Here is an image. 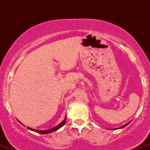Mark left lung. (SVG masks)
Here are the masks:
<instances>
[{
	"instance_id": "left-lung-1",
	"label": "left lung",
	"mask_w": 150,
	"mask_h": 150,
	"mask_svg": "<svg viewBox=\"0 0 150 150\" xmlns=\"http://www.w3.org/2000/svg\"><path fill=\"white\" fill-rule=\"evenodd\" d=\"M129 124V123H127V124H124V126H122L121 127H120V128H124V127H125L126 126H127V125H128V124Z\"/></svg>"
}]
</instances>
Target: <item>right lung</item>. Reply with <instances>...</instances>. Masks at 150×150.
I'll return each mask as SVG.
<instances>
[{
    "label": "right lung",
    "instance_id": "add662e5",
    "mask_svg": "<svg viewBox=\"0 0 150 150\" xmlns=\"http://www.w3.org/2000/svg\"><path fill=\"white\" fill-rule=\"evenodd\" d=\"M65 122H66V117H65V119H64L63 121L62 122V123H60L59 125H57L56 127H54L52 128V129H46V130H37V129H32V128H30V127H28V129H31V130H33V131L36 132V133H41V134H46V133H52V132L56 131V130L59 129V128H61L62 126L65 125Z\"/></svg>",
    "mask_w": 150,
    "mask_h": 150
}]
</instances>
